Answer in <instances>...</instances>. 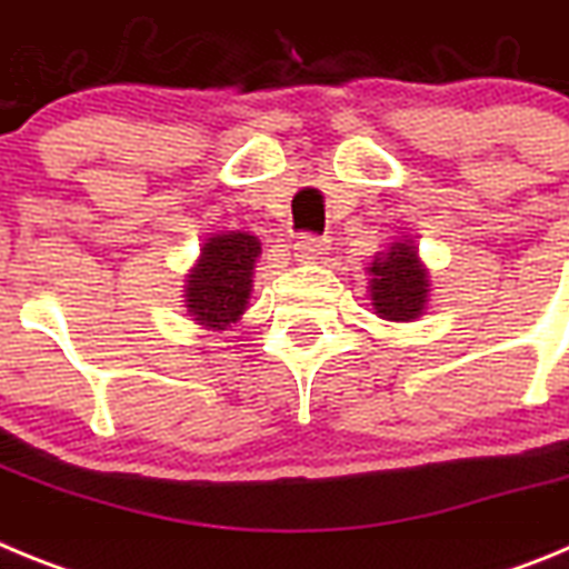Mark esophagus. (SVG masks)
I'll return each instance as SVG.
<instances>
[{
  "label": "esophagus",
  "instance_id": "34e87169",
  "mask_svg": "<svg viewBox=\"0 0 569 569\" xmlns=\"http://www.w3.org/2000/svg\"><path fill=\"white\" fill-rule=\"evenodd\" d=\"M296 250V259L299 261H319L325 259V253H328V239H319V236H299V241L293 244Z\"/></svg>",
  "mask_w": 569,
  "mask_h": 569
}]
</instances>
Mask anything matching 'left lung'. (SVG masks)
Wrapping results in <instances>:
<instances>
[{
  "label": "left lung",
  "mask_w": 569,
  "mask_h": 569,
  "mask_svg": "<svg viewBox=\"0 0 569 569\" xmlns=\"http://www.w3.org/2000/svg\"><path fill=\"white\" fill-rule=\"evenodd\" d=\"M373 308L387 321H413L427 301V270L410 241H396L385 256H376L370 268Z\"/></svg>",
  "instance_id": "8db88e82"
}]
</instances>
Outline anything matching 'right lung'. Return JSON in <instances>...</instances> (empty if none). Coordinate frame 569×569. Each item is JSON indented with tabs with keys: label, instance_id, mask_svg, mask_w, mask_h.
<instances>
[{
	"label": "right lung",
	"instance_id": "obj_1",
	"mask_svg": "<svg viewBox=\"0 0 569 569\" xmlns=\"http://www.w3.org/2000/svg\"><path fill=\"white\" fill-rule=\"evenodd\" d=\"M259 253V239L250 233L230 230V233L210 236L204 241L202 259L188 276V288H184L188 313L199 325L213 330L233 325L244 313L250 299Z\"/></svg>",
	"mask_w": 569,
	"mask_h": 569
}]
</instances>
